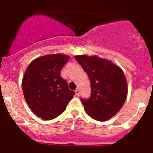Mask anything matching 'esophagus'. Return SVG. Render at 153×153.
<instances>
[{
  "instance_id": "esophagus-1",
  "label": "esophagus",
  "mask_w": 153,
  "mask_h": 153,
  "mask_svg": "<svg viewBox=\"0 0 153 153\" xmlns=\"http://www.w3.org/2000/svg\"><path fill=\"white\" fill-rule=\"evenodd\" d=\"M75 94H76V95L77 97H79V95H80L79 90H78V89H76V90L75 91Z\"/></svg>"
}]
</instances>
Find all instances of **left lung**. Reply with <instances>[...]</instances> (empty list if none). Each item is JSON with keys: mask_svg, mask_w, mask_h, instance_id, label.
I'll list each match as a JSON object with an SVG mask.
<instances>
[{"mask_svg": "<svg viewBox=\"0 0 153 153\" xmlns=\"http://www.w3.org/2000/svg\"><path fill=\"white\" fill-rule=\"evenodd\" d=\"M74 57L90 79V98L81 99L86 113L99 121L109 120L120 111L127 97V82L123 71L97 56Z\"/></svg>", "mask_w": 153, "mask_h": 153, "instance_id": "left-lung-1", "label": "left lung"}]
</instances>
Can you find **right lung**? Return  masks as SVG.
Wrapping results in <instances>:
<instances>
[{
	"label": "right lung",
	"instance_id": "right-lung-1",
	"mask_svg": "<svg viewBox=\"0 0 153 153\" xmlns=\"http://www.w3.org/2000/svg\"><path fill=\"white\" fill-rule=\"evenodd\" d=\"M70 56L50 54L31 62L22 79L26 102L39 117L45 120L56 118L66 109L75 94L60 75Z\"/></svg>",
	"mask_w": 153,
	"mask_h": 153
}]
</instances>
